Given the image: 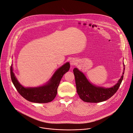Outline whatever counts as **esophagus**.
Instances as JSON below:
<instances>
[{"mask_svg": "<svg viewBox=\"0 0 133 133\" xmlns=\"http://www.w3.org/2000/svg\"><path fill=\"white\" fill-rule=\"evenodd\" d=\"M76 61L74 59H71L70 61V64L72 66H74V65H75V64H76Z\"/></svg>", "mask_w": 133, "mask_h": 133, "instance_id": "34e87169", "label": "esophagus"}]
</instances>
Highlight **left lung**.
Instances as JSON below:
<instances>
[{"label":"left lung","instance_id":"8db88e82","mask_svg":"<svg viewBox=\"0 0 133 133\" xmlns=\"http://www.w3.org/2000/svg\"><path fill=\"white\" fill-rule=\"evenodd\" d=\"M124 70L125 67L123 75L124 74ZM73 71L77 94L82 100L87 103H99L110 98L118 89L124 76L122 75L117 83L113 87L104 88L91 84L85 75L77 68H75Z\"/></svg>","mask_w":133,"mask_h":133}]
</instances>
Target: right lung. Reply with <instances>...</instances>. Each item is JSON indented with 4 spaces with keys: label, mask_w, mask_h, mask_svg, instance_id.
<instances>
[{
    "label": "right lung",
    "mask_w": 133,
    "mask_h": 133,
    "mask_svg": "<svg viewBox=\"0 0 133 133\" xmlns=\"http://www.w3.org/2000/svg\"><path fill=\"white\" fill-rule=\"evenodd\" d=\"M70 68V64L66 63L57 70L51 79L45 85L38 87H24L17 79L10 67L12 82L18 92L26 100L36 103H47L51 102L57 93V88L63 75Z\"/></svg>",
    "instance_id": "1"
}]
</instances>
